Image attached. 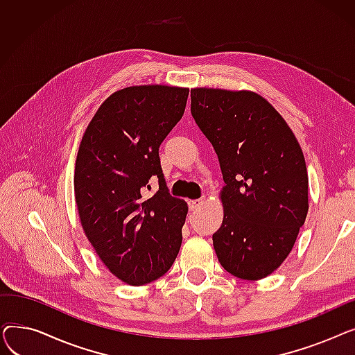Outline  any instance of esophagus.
<instances>
[{
    "mask_svg": "<svg viewBox=\"0 0 355 355\" xmlns=\"http://www.w3.org/2000/svg\"><path fill=\"white\" fill-rule=\"evenodd\" d=\"M202 204H204V198H200V200H190V201H189V206H190L191 210L200 209V207L202 206Z\"/></svg>",
    "mask_w": 355,
    "mask_h": 355,
    "instance_id": "obj_1",
    "label": "esophagus"
}]
</instances>
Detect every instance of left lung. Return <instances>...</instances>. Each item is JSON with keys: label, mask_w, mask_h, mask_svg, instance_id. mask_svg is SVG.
Segmentation results:
<instances>
[{"label": "left lung", "mask_w": 355, "mask_h": 355, "mask_svg": "<svg viewBox=\"0 0 355 355\" xmlns=\"http://www.w3.org/2000/svg\"><path fill=\"white\" fill-rule=\"evenodd\" d=\"M191 115L217 154L225 185L213 234L220 265L245 281L273 273L308 214L304 153L279 112L252 90L191 89Z\"/></svg>", "instance_id": "obj_1"}]
</instances>
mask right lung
<instances>
[{
	"instance_id": "right-lung-1",
	"label": "right lung",
	"mask_w": 355,
	"mask_h": 355,
	"mask_svg": "<svg viewBox=\"0 0 355 355\" xmlns=\"http://www.w3.org/2000/svg\"><path fill=\"white\" fill-rule=\"evenodd\" d=\"M187 87L121 89L89 122L74 166L83 232L103 265L141 286L168 272L181 248L187 202L168 193L158 149L182 118ZM153 178L159 190L151 196Z\"/></svg>"
}]
</instances>
